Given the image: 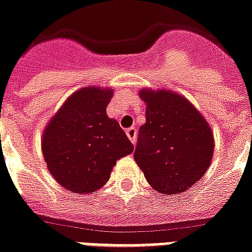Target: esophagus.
Returning <instances> with one entry per match:
<instances>
[{
    "label": "esophagus",
    "mask_w": 252,
    "mask_h": 252,
    "mask_svg": "<svg viewBox=\"0 0 252 252\" xmlns=\"http://www.w3.org/2000/svg\"><path fill=\"white\" fill-rule=\"evenodd\" d=\"M126 136H128V138L130 140V142L132 144H136V136H137V129L134 128V126H132V128H128V129L126 130Z\"/></svg>",
    "instance_id": "obj_1"
}]
</instances>
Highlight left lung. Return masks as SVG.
Returning a JSON list of instances; mask_svg holds the SVG:
<instances>
[{
    "mask_svg": "<svg viewBox=\"0 0 252 252\" xmlns=\"http://www.w3.org/2000/svg\"><path fill=\"white\" fill-rule=\"evenodd\" d=\"M146 103L134 160L158 193H184L199 181L214 158L211 126L188 98L168 89L140 91Z\"/></svg>",
    "mask_w": 252,
    "mask_h": 252,
    "instance_id": "8db88e82",
    "label": "left lung"
}]
</instances>
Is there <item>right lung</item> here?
<instances>
[{
    "instance_id": "add662e5",
    "label": "right lung",
    "mask_w": 252,
    "mask_h": 252,
    "mask_svg": "<svg viewBox=\"0 0 252 252\" xmlns=\"http://www.w3.org/2000/svg\"><path fill=\"white\" fill-rule=\"evenodd\" d=\"M111 88L85 87L72 93L42 132L41 150L55 181L76 194L106 185L116 160L133 145L106 108Z\"/></svg>"
}]
</instances>
